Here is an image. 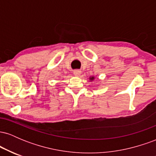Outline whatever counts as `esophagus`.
<instances>
[{
	"instance_id": "esophagus-1",
	"label": "esophagus",
	"mask_w": 156,
	"mask_h": 156,
	"mask_svg": "<svg viewBox=\"0 0 156 156\" xmlns=\"http://www.w3.org/2000/svg\"><path fill=\"white\" fill-rule=\"evenodd\" d=\"M80 71L78 70V69H76V70H74L73 71V74H74V76H79L80 75Z\"/></svg>"
}]
</instances>
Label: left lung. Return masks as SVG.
<instances>
[{"label":"left lung","mask_w":156,"mask_h":156,"mask_svg":"<svg viewBox=\"0 0 156 156\" xmlns=\"http://www.w3.org/2000/svg\"><path fill=\"white\" fill-rule=\"evenodd\" d=\"M94 80V76H91V77H89V80H90L91 82L92 81H93V80Z\"/></svg>","instance_id":"obj_1"}]
</instances>
